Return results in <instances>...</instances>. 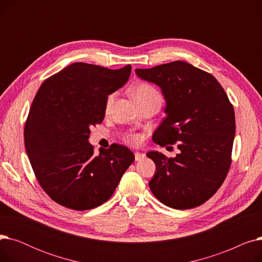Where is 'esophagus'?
Listing matches in <instances>:
<instances>
[{"mask_svg":"<svg viewBox=\"0 0 262 262\" xmlns=\"http://www.w3.org/2000/svg\"><path fill=\"white\" fill-rule=\"evenodd\" d=\"M144 157H145V154H143V153H139V152H136V153H135V159H136V161H139V160L143 159Z\"/></svg>","mask_w":262,"mask_h":262,"instance_id":"34e87169","label":"esophagus"}]
</instances>
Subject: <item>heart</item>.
<instances>
[{
    "label": "heart",
    "mask_w": 262,
    "mask_h": 262,
    "mask_svg": "<svg viewBox=\"0 0 262 262\" xmlns=\"http://www.w3.org/2000/svg\"><path fill=\"white\" fill-rule=\"evenodd\" d=\"M133 95L137 103H142L145 101L149 100H160L161 101V95L160 93L153 87L148 84H144V82H141V84H138L133 88ZM115 94H110L108 95V98L105 103V112L108 113L110 109H112V106L115 101ZM129 141L133 143H138L140 141V137L139 136H132L129 138Z\"/></svg>",
    "instance_id": "obj_1"
}]
</instances>
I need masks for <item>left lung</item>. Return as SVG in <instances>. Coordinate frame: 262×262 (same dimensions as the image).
I'll use <instances>...</instances> for the list:
<instances>
[{
    "mask_svg": "<svg viewBox=\"0 0 262 262\" xmlns=\"http://www.w3.org/2000/svg\"><path fill=\"white\" fill-rule=\"evenodd\" d=\"M135 71L161 89L167 104V117L155 130L154 142L160 146L177 142L181 150L174 158L157 150L146 154L156 164L150 191L168 207H198L215 193L228 173L236 133L233 107L211 74L188 62Z\"/></svg>",
    "mask_w": 262,
    "mask_h": 262,
    "instance_id": "left-lung-1",
    "label": "left lung"
}]
</instances>
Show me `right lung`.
I'll list each match as a JSON object with an SVG mask.
<instances>
[{"mask_svg": "<svg viewBox=\"0 0 262 262\" xmlns=\"http://www.w3.org/2000/svg\"><path fill=\"white\" fill-rule=\"evenodd\" d=\"M130 64L118 70L74 62L40 86L24 128L27 156L46 193L74 210L98 207L114 194L135 155L113 144L94 155L90 127L105 117L109 94L126 84Z\"/></svg>", "mask_w": 262, "mask_h": 262, "instance_id": "1", "label": "right lung"}]
</instances>
